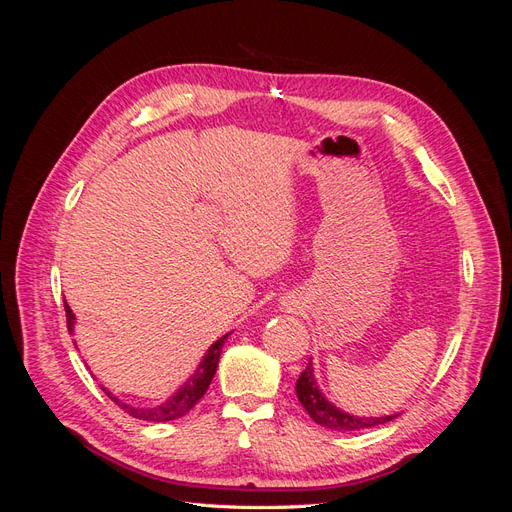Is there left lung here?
I'll return each instance as SVG.
<instances>
[{
  "label": "left lung",
  "instance_id": "obj_1",
  "mask_svg": "<svg viewBox=\"0 0 512 512\" xmlns=\"http://www.w3.org/2000/svg\"><path fill=\"white\" fill-rule=\"evenodd\" d=\"M294 391H297L301 406L307 410L309 416H312V421H316L318 425L327 427V429H333V431H359V429H367V427L384 425L399 416V412L384 414V416H354L350 412H344L342 408H337L318 389L312 361H309L307 367L301 371Z\"/></svg>",
  "mask_w": 512,
  "mask_h": 512
}]
</instances>
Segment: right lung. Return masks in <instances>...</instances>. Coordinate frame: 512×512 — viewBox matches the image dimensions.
<instances>
[{
	"instance_id": "obj_1",
	"label": "right lung",
	"mask_w": 512,
	"mask_h": 512,
	"mask_svg": "<svg viewBox=\"0 0 512 512\" xmlns=\"http://www.w3.org/2000/svg\"><path fill=\"white\" fill-rule=\"evenodd\" d=\"M64 307H66L68 331L74 333V320H76V318H74L72 309H70V305H68L66 301H64ZM228 335H230V333L222 335V337L218 339V342L211 344V348H209L207 354L203 356V361L198 363L194 374H192L188 380H185L173 395L166 397V399L162 401V404H158V406H145V408H141V406H130V404H126V401H121L119 397H115L111 391H106L104 386L100 384L102 391H104L108 397H111L121 410H126V412H128L130 416H134V418H141V421H151V423L175 421V418H179V416H183V414H188V412L198 404V399L207 393L209 384H211V380H213V376H215V369H218L220 354H222V348H224V342H226Z\"/></svg>"
}]
</instances>
